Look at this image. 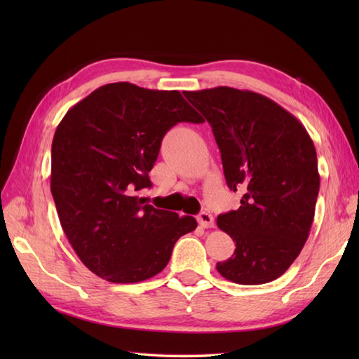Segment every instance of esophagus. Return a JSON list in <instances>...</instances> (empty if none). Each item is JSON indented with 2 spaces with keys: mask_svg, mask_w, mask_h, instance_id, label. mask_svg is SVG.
Masks as SVG:
<instances>
[{
  "mask_svg": "<svg viewBox=\"0 0 359 359\" xmlns=\"http://www.w3.org/2000/svg\"><path fill=\"white\" fill-rule=\"evenodd\" d=\"M197 222H199V225L202 228H211V226H215V217H212L210 212L202 211L201 215L197 216Z\"/></svg>",
  "mask_w": 359,
  "mask_h": 359,
  "instance_id": "esophagus-1",
  "label": "esophagus"
}]
</instances>
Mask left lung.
<instances>
[{"mask_svg":"<svg viewBox=\"0 0 359 359\" xmlns=\"http://www.w3.org/2000/svg\"><path fill=\"white\" fill-rule=\"evenodd\" d=\"M184 94L212 128L226 185L243 191L241 207L217 217L236 242L217 271L242 285L278 279L299 256L313 224V140L294 116L253 90L219 86Z\"/></svg>","mask_w":359,"mask_h":359,"instance_id":"1","label":"left lung"}]
</instances>
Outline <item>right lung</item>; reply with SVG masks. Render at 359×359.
I'll use <instances>...</instances> for the list:
<instances>
[{
	"label": "right lung",
	"instance_id": "1",
	"mask_svg": "<svg viewBox=\"0 0 359 359\" xmlns=\"http://www.w3.org/2000/svg\"><path fill=\"white\" fill-rule=\"evenodd\" d=\"M180 121L202 123L179 90L128 81L95 89L66 112L52 140L50 191L80 261L114 284L156 276L174 243L196 230L191 216L157 210L151 187L163 135Z\"/></svg>",
	"mask_w": 359,
	"mask_h": 359
}]
</instances>
